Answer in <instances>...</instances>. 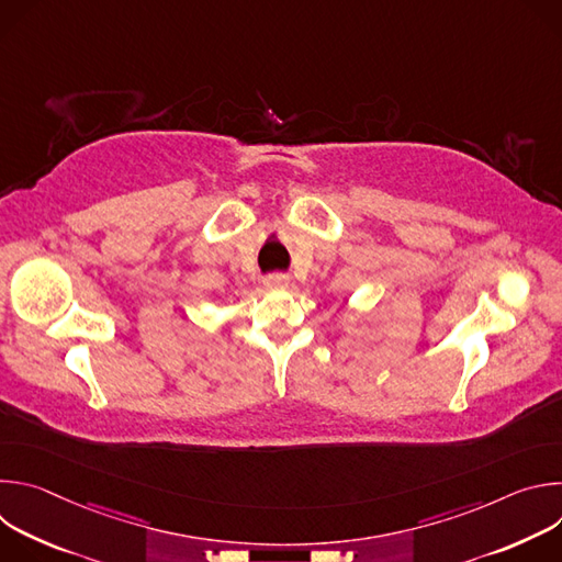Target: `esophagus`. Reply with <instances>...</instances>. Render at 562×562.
I'll list each match as a JSON object with an SVG mask.
<instances>
[{
	"label": "esophagus",
	"instance_id": "obj_1",
	"mask_svg": "<svg viewBox=\"0 0 562 562\" xmlns=\"http://www.w3.org/2000/svg\"><path fill=\"white\" fill-rule=\"evenodd\" d=\"M267 289H286L289 286V276L284 273H271L265 278Z\"/></svg>",
	"mask_w": 562,
	"mask_h": 562
}]
</instances>
